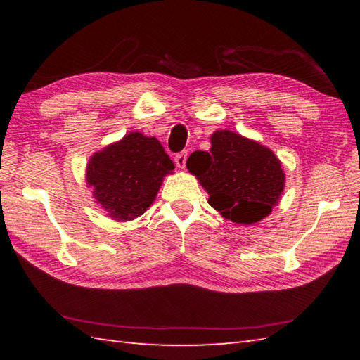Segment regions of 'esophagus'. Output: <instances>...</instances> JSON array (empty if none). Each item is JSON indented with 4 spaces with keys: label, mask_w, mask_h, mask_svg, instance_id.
Here are the masks:
<instances>
[{
    "label": "esophagus",
    "mask_w": 360,
    "mask_h": 360,
    "mask_svg": "<svg viewBox=\"0 0 360 360\" xmlns=\"http://www.w3.org/2000/svg\"><path fill=\"white\" fill-rule=\"evenodd\" d=\"M174 162L179 168H186V162H187V151H181L178 155L174 156Z\"/></svg>",
    "instance_id": "1"
}]
</instances>
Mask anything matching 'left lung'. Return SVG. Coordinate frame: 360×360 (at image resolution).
Segmentation results:
<instances>
[{
	"label": "left lung",
	"mask_w": 360,
	"mask_h": 360,
	"mask_svg": "<svg viewBox=\"0 0 360 360\" xmlns=\"http://www.w3.org/2000/svg\"><path fill=\"white\" fill-rule=\"evenodd\" d=\"M209 151L187 159L188 172L209 193V204L232 223L249 226L271 215L286 174L271 148L229 129H217Z\"/></svg>",
	"instance_id": "1"
}]
</instances>
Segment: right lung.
Returning <instances> with one entry per match:
<instances>
[{"mask_svg":"<svg viewBox=\"0 0 360 360\" xmlns=\"http://www.w3.org/2000/svg\"><path fill=\"white\" fill-rule=\"evenodd\" d=\"M174 164L156 137L131 131L96 151L86 164V184L108 217L133 221L156 200Z\"/></svg>","mask_w":360,"mask_h":360,"instance_id":"add662e5","label":"right lung"}]
</instances>
